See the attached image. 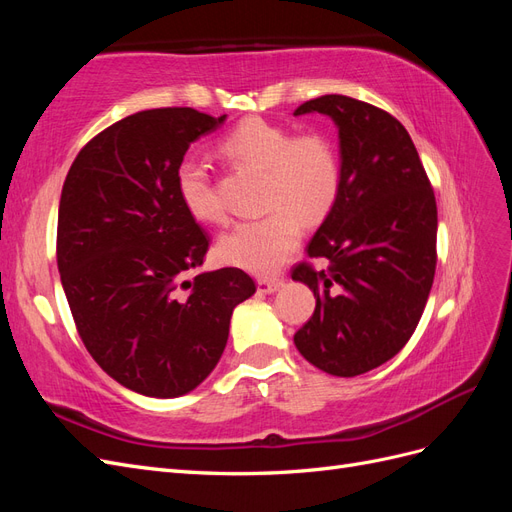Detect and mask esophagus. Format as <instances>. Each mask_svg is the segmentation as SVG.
<instances>
[{"instance_id":"1","label":"esophagus","mask_w":512,"mask_h":512,"mask_svg":"<svg viewBox=\"0 0 512 512\" xmlns=\"http://www.w3.org/2000/svg\"><path fill=\"white\" fill-rule=\"evenodd\" d=\"M256 284H258V292L271 294V292H277L284 286V280H282V277H265V280H258Z\"/></svg>"}]
</instances>
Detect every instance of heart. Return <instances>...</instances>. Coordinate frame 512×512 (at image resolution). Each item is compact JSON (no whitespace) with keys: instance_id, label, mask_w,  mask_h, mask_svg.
I'll list each match as a JSON object with an SVG mask.
<instances>
[{"instance_id":"obj_1","label":"heart","mask_w":512,"mask_h":512,"mask_svg":"<svg viewBox=\"0 0 512 512\" xmlns=\"http://www.w3.org/2000/svg\"><path fill=\"white\" fill-rule=\"evenodd\" d=\"M220 153L237 166L265 173V218L241 222L218 243L226 265L256 275H271L297 250L301 220L316 224L331 211L339 194V158L322 134H299L280 123L250 117L228 132ZM175 185L183 209L196 222L220 224L224 207L203 164L179 162Z\"/></svg>"}]
</instances>
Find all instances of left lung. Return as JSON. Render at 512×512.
Returning a JSON list of instances; mask_svg holds the SVG:
<instances>
[{
  "instance_id": "left-lung-1",
  "label": "left lung",
  "mask_w": 512,
  "mask_h": 512,
  "mask_svg": "<svg viewBox=\"0 0 512 512\" xmlns=\"http://www.w3.org/2000/svg\"><path fill=\"white\" fill-rule=\"evenodd\" d=\"M305 113L335 121L342 181L307 245L327 269L292 271L316 297L294 346L327 374L352 378L393 359L423 316L438 260L436 196L408 130L382 108L331 94L294 111Z\"/></svg>"
}]
</instances>
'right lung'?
Here are the masks:
<instances>
[{
	"mask_svg": "<svg viewBox=\"0 0 512 512\" xmlns=\"http://www.w3.org/2000/svg\"><path fill=\"white\" fill-rule=\"evenodd\" d=\"M226 121L151 108L91 138L72 162L57 218V267L87 352L126 389L179 397L228 342L232 309L256 292L237 267L198 273L209 235L183 209L175 170Z\"/></svg>",
	"mask_w": 512,
	"mask_h": 512,
	"instance_id": "right-lung-1",
	"label": "right lung"
}]
</instances>
